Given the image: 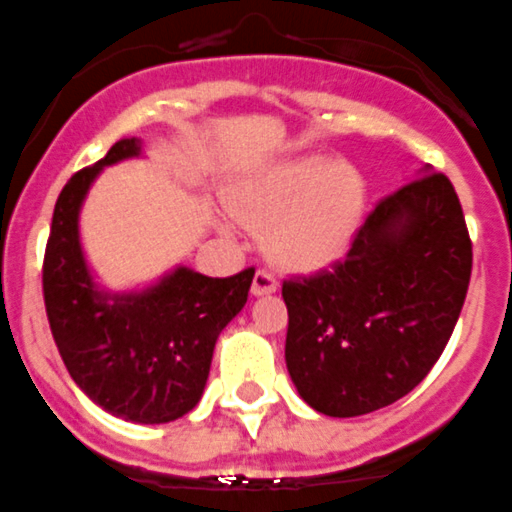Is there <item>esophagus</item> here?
<instances>
[{
	"instance_id": "obj_1",
	"label": "esophagus",
	"mask_w": 512,
	"mask_h": 512,
	"mask_svg": "<svg viewBox=\"0 0 512 512\" xmlns=\"http://www.w3.org/2000/svg\"><path fill=\"white\" fill-rule=\"evenodd\" d=\"M279 289V281H276L274 274L269 271H256L251 284V294L253 297H264V294H274Z\"/></svg>"
}]
</instances>
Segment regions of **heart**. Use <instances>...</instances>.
<instances>
[{"instance_id": "1", "label": "heart", "mask_w": 512, "mask_h": 512, "mask_svg": "<svg viewBox=\"0 0 512 512\" xmlns=\"http://www.w3.org/2000/svg\"><path fill=\"white\" fill-rule=\"evenodd\" d=\"M225 203L248 228L261 231L276 266L312 274L335 264L353 241L365 208V180L342 159L307 154L241 177Z\"/></svg>"}]
</instances>
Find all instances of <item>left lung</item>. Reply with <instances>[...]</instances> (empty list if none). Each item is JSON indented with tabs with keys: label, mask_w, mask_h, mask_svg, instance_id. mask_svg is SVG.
Returning a JSON list of instances; mask_svg holds the SVG:
<instances>
[{
	"label": "left lung",
	"mask_w": 512,
	"mask_h": 512,
	"mask_svg": "<svg viewBox=\"0 0 512 512\" xmlns=\"http://www.w3.org/2000/svg\"><path fill=\"white\" fill-rule=\"evenodd\" d=\"M472 274L452 182L424 170L375 205L348 256L289 279L287 370L299 396L350 419L414 391L447 348Z\"/></svg>",
	"instance_id": "8db88e82"
}]
</instances>
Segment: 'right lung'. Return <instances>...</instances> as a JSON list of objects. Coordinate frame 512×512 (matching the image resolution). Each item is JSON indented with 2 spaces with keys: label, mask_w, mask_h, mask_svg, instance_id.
Returning a JSON list of instances; mask_svg holds the SVG:
<instances>
[{
  "label": "right lung",
  "mask_w": 512,
  "mask_h": 512,
  "mask_svg": "<svg viewBox=\"0 0 512 512\" xmlns=\"http://www.w3.org/2000/svg\"><path fill=\"white\" fill-rule=\"evenodd\" d=\"M134 157H142V139H119L63 187L45 248L42 294L75 386L111 416L167 424L198 406L215 342L246 304L253 269L213 279L177 266L144 289H103L81 246V208L103 167Z\"/></svg>",
  "instance_id": "add662e5"
}]
</instances>
